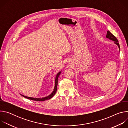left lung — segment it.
I'll return each mask as SVG.
<instances>
[{"instance_id":"obj_1","label":"left lung","mask_w":128,"mask_h":128,"mask_svg":"<svg viewBox=\"0 0 128 128\" xmlns=\"http://www.w3.org/2000/svg\"><path fill=\"white\" fill-rule=\"evenodd\" d=\"M106 38H108L109 40H112L114 42V44H116L118 46V47L119 48V50H120V44H118V40H117V38L115 37V36L112 34L111 33V32L110 31H107V34H106Z\"/></svg>"}]
</instances>
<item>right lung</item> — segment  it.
Listing matches in <instances>:
<instances>
[{
  "label": "right lung",
  "instance_id": "add662e5",
  "mask_svg": "<svg viewBox=\"0 0 128 128\" xmlns=\"http://www.w3.org/2000/svg\"><path fill=\"white\" fill-rule=\"evenodd\" d=\"M61 70L60 71H59L58 74H57L56 78H55V80H54V90L52 92V93L49 95L48 96H46V97H42V98H34V97H28V96H24L22 94H21V96H22L23 97L27 98L28 99L31 100H34V101H45L46 100H48L50 99L51 98H52L54 95L56 94V92H57V85H58V78L60 76V74H61Z\"/></svg>",
  "mask_w": 128,
  "mask_h": 128
}]
</instances>
